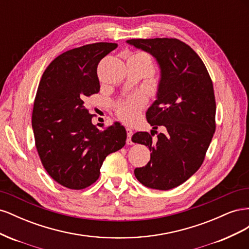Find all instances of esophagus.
<instances>
[{"instance_id":"1","label":"esophagus","mask_w":249,"mask_h":249,"mask_svg":"<svg viewBox=\"0 0 249 249\" xmlns=\"http://www.w3.org/2000/svg\"><path fill=\"white\" fill-rule=\"evenodd\" d=\"M125 131H126V144H133V141H132V136H133V131L131 127H125Z\"/></svg>"}]
</instances>
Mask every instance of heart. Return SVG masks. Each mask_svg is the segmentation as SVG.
<instances>
[{
  "mask_svg": "<svg viewBox=\"0 0 249 249\" xmlns=\"http://www.w3.org/2000/svg\"><path fill=\"white\" fill-rule=\"evenodd\" d=\"M135 56H140L147 59L153 64L152 58L144 53H138ZM154 65V64H153ZM146 99L142 93H134L125 99L119 100L115 104V113L117 117L126 124H131L137 119L141 110L145 107Z\"/></svg>",
  "mask_w": 249,
  "mask_h": 249,
  "instance_id": "1",
  "label": "heart"
}]
</instances>
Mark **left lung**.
<instances>
[{
    "mask_svg": "<svg viewBox=\"0 0 249 249\" xmlns=\"http://www.w3.org/2000/svg\"><path fill=\"white\" fill-rule=\"evenodd\" d=\"M160 64L158 99L146 112L152 133L137 132L132 141L149 147L150 160L135 168V177L148 188L169 190L193 176L205 160L216 130L213 82L202 60L177 38L130 39ZM164 133L154 139L155 130Z\"/></svg>",
    "mask_w": 249,
    "mask_h": 249,
    "instance_id": "8db88e82",
    "label": "left lung"
}]
</instances>
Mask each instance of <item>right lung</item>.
I'll return each instance as SVG.
<instances>
[{
    "label": "right lung",
    "instance_id": "obj_1",
    "mask_svg": "<svg viewBox=\"0 0 249 249\" xmlns=\"http://www.w3.org/2000/svg\"><path fill=\"white\" fill-rule=\"evenodd\" d=\"M117 43L96 42L62 53L49 64L37 88L32 113L35 145L49 176L60 185L81 190L100 178L106 157L126 139L119 123L103 130L84 106L99 93L97 65Z\"/></svg>",
    "mask_w": 249,
    "mask_h": 249
}]
</instances>
